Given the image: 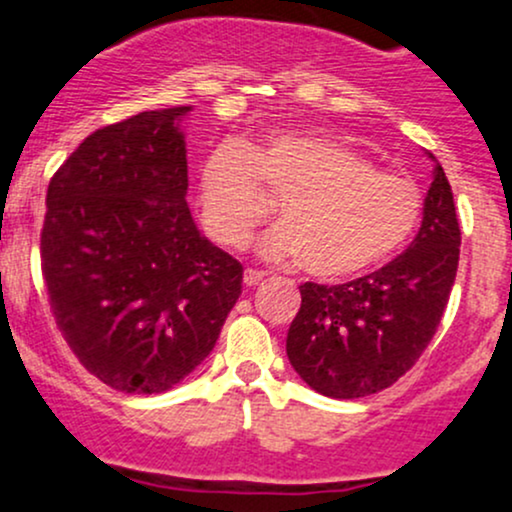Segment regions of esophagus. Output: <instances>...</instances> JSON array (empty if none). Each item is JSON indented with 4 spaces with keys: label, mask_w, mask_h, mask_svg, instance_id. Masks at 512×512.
I'll list each match as a JSON object with an SVG mask.
<instances>
[{
    "label": "esophagus",
    "mask_w": 512,
    "mask_h": 512,
    "mask_svg": "<svg viewBox=\"0 0 512 512\" xmlns=\"http://www.w3.org/2000/svg\"><path fill=\"white\" fill-rule=\"evenodd\" d=\"M262 281H264V272H257V269H245V274H243L245 286H257V284H262Z\"/></svg>",
    "instance_id": "obj_1"
}]
</instances>
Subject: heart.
I'll list each match as a JSON object with an SVG mask.
<instances>
[{
	"label": "heart",
	"instance_id": "b5f03b06",
	"mask_svg": "<svg viewBox=\"0 0 512 512\" xmlns=\"http://www.w3.org/2000/svg\"><path fill=\"white\" fill-rule=\"evenodd\" d=\"M276 199L279 223L260 240L272 262H298L317 279H344L385 262L414 233L424 199L414 180L375 170L366 154L317 129H281L248 151L216 149L199 173L207 236L238 248Z\"/></svg>",
	"mask_w": 512,
	"mask_h": 512
}]
</instances>
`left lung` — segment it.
I'll return each instance as SVG.
<instances>
[{
	"label": "left lung",
	"mask_w": 512,
	"mask_h": 512,
	"mask_svg": "<svg viewBox=\"0 0 512 512\" xmlns=\"http://www.w3.org/2000/svg\"><path fill=\"white\" fill-rule=\"evenodd\" d=\"M433 182L407 252L378 272L337 286H301L286 337L293 370L334 399L368 397L397 383L436 334L460 262V223L445 170Z\"/></svg>",
	"instance_id": "8db88e82"
}]
</instances>
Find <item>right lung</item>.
Returning a JSON list of instances; mask_svg holds the SVG:
<instances>
[{"label":"right lung","instance_id":"obj_1","mask_svg":"<svg viewBox=\"0 0 512 512\" xmlns=\"http://www.w3.org/2000/svg\"><path fill=\"white\" fill-rule=\"evenodd\" d=\"M190 110L96 129L48 185L40 260L52 315L88 373L127 395L190 375L240 296L243 267L187 207Z\"/></svg>","mask_w":512,"mask_h":512}]
</instances>
